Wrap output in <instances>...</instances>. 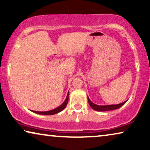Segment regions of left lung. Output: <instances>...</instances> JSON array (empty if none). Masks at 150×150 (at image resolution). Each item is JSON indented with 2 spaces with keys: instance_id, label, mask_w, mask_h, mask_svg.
<instances>
[{
  "instance_id": "left-lung-1",
  "label": "left lung",
  "mask_w": 150,
  "mask_h": 150,
  "mask_svg": "<svg viewBox=\"0 0 150 150\" xmlns=\"http://www.w3.org/2000/svg\"><path fill=\"white\" fill-rule=\"evenodd\" d=\"M88 102L89 106H91V108H93V110L96 111H108V110H116V109L119 108L120 107H121L122 105H124L126 103L127 101H125L122 103L118 104H114V105H105V106H99V105H96L93 104L92 102H91V100H89V98L88 97Z\"/></svg>"
}]
</instances>
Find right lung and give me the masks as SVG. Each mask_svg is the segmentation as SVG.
I'll return each instance as SVG.
<instances>
[{"label": "right lung", "instance_id": "obj_1", "mask_svg": "<svg viewBox=\"0 0 150 150\" xmlns=\"http://www.w3.org/2000/svg\"><path fill=\"white\" fill-rule=\"evenodd\" d=\"M68 100H69V92L67 94V96L64 102L62 103L61 106L57 107V108L54 109V110H49V111H46V112H38V111H33V112L39 114V115H55V114H57L61 112L62 110H64V108H65L67 104L68 103Z\"/></svg>", "mask_w": 150, "mask_h": 150}]
</instances>
